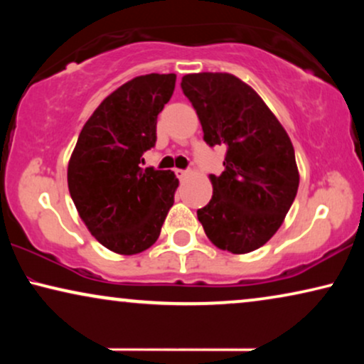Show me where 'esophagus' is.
I'll return each mask as SVG.
<instances>
[{
    "instance_id": "34e87169",
    "label": "esophagus",
    "mask_w": 364,
    "mask_h": 364,
    "mask_svg": "<svg viewBox=\"0 0 364 364\" xmlns=\"http://www.w3.org/2000/svg\"><path fill=\"white\" fill-rule=\"evenodd\" d=\"M176 173H177V177L181 178V181H183V178L188 177V173H191V172H188V171H181V168H177Z\"/></svg>"
}]
</instances>
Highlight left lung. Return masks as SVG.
<instances>
[{
    "label": "left lung",
    "mask_w": 364,
    "mask_h": 364,
    "mask_svg": "<svg viewBox=\"0 0 364 364\" xmlns=\"http://www.w3.org/2000/svg\"><path fill=\"white\" fill-rule=\"evenodd\" d=\"M181 87L203 141L227 147L225 168L210 176L213 196L197 210L198 220L222 250H257L275 235L296 197L300 177L290 137L262 97L232 74H187Z\"/></svg>",
    "instance_id": "obj_1"
}]
</instances>
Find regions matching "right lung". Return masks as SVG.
Returning a JSON list of instances; mask_svg holds the SVG:
<instances>
[{
    "label": "right lung",
    "instance_id": "obj_1",
    "mask_svg": "<svg viewBox=\"0 0 364 364\" xmlns=\"http://www.w3.org/2000/svg\"><path fill=\"white\" fill-rule=\"evenodd\" d=\"M176 74H146L101 102L79 134L68 186L79 217L96 240L121 255L159 238L178 181L171 171L142 168L156 146L157 116L171 101Z\"/></svg>",
    "mask_w": 364,
    "mask_h": 364
}]
</instances>
